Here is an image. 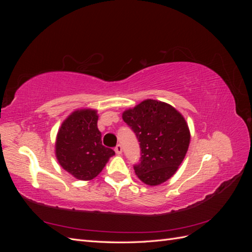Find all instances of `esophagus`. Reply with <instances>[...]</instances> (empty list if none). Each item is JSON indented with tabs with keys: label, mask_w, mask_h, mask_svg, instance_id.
Here are the masks:
<instances>
[{
	"label": "esophagus",
	"mask_w": 252,
	"mask_h": 252,
	"mask_svg": "<svg viewBox=\"0 0 252 252\" xmlns=\"http://www.w3.org/2000/svg\"><path fill=\"white\" fill-rule=\"evenodd\" d=\"M114 151H116L117 155H122V151H123V149H122V146L120 144H118L116 147H114Z\"/></svg>",
	"instance_id": "esophagus-1"
}]
</instances>
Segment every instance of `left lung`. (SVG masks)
I'll use <instances>...</instances> for the list:
<instances>
[{"label": "left lung", "instance_id": "8db88e82", "mask_svg": "<svg viewBox=\"0 0 252 252\" xmlns=\"http://www.w3.org/2000/svg\"><path fill=\"white\" fill-rule=\"evenodd\" d=\"M122 118L140 142L141 162L133 166L138 178L149 186L169 180L189 147L184 117L171 105L148 98L125 110Z\"/></svg>", "mask_w": 252, "mask_h": 252}]
</instances>
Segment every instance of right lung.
<instances>
[{"label":"right lung","instance_id":"1","mask_svg":"<svg viewBox=\"0 0 252 252\" xmlns=\"http://www.w3.org/2000/svg\"><path fill=\"white\" fill-rule=\"evenodd\" d=\"M96 110L73 111L60 127L56 141L58 162L75 179L90 181L105 167L114 151L102 145Z\"/></svg>","mask_w":252,"mask_h":252}]
</instances>
